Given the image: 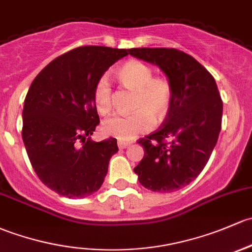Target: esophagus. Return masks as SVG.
<instances>
[{
	"instance_id": "obj_1",
	"label": "esophagus",
	"mask_w": 252,
	"mask_h": 252,
	"mask_svg": "<svg viewBox=\"0 0 252 252\" xmlns=\"http://www.w3.org/2000/svg\"><path fill=\"white\" fill-rule=\"evenodd\" d=\"M130 145H131L130 141H124V140H118V147L122 148V150H123V148L129 147V146H130Z\"/></svg>"
}]
</instances>
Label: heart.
<instances>
[{"instance_id": "b5f03b06", "label": "heart", "mask_w": 252, "mask_h": 252, "mask_svg": "<svg viewBox=\"0 0 252 252\" xmlns=\"http://www.w3.org/2000/svg\"><path fill=\"white\" fill-rule=\"evenodd\" d=\"M118 79L126 88L136 92L134 113L129 116H112L102 123V131L119 140H131L155 126L156 118L163 121L170 112L174 91L170 82L164 77H153V70L140 60H129L118 70ZM96 110L105 115L112 107V87L106 76L97 79L93 91Z\"/></svg>"}]
</instances>
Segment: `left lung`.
<instances>
[{"instance_id": "obj_1", "label": "left lung", "mask_w": 252, "mask_h": 252, "mask_svg": "<svg viewBox=\"0 0 252 252\" xmlns=\"http://www.w3.org/2000/svg\"><path fill=\"white\" fill-rule=\"evenodd\" d=\"M128 53L157 65L174 91L163 126L137 141L145 155L134 171L145 189L175 192L202 173L219 139L223 105L216 82L203 65L181 50L131 48Z\"/></svg>"}]
</instances>
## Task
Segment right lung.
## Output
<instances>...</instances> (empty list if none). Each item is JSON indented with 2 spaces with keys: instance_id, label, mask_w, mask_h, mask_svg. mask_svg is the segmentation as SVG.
Listing matches in <instances>:
<instances>
[{
  "instance_id": "1",
  "label": "right lung",
  "mask_w": 252,
  "mask_h": 252,
  "mask_svg": "<svg viewBox=\"0 0 252 252\" xmlns=\"http://www.w3.org/2000/svg\"><path fill=\"white\" fill-rule=\"evenodd\" d=\"M126 55V49L79 47L50 62L29 88L23 141L37 176L58 194L86 198L104 182L118 146L115 137L100 142L89 137L100 123L93 91L108 67Z\"/></svg>"
}]
</instances>
